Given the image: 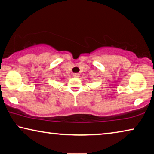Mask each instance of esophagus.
I'll return each mask as SVG.
<instances>
[{"instance_id": "1", "label": "esophagus", "mask_w": 154, "mask_h": 154, "mask_svg": "<svg viewBox=\"0 0 154 154\" xmlns=\"http://www.w3.org/2000/svg\"><path fill=\"white\" fill-rule=\"evenodd\" d=\"M79 73H74L73 74V77H79Z\"/></svg>"}]
</instances>
